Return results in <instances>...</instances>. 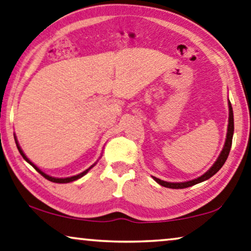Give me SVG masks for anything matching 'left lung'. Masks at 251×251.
Here are the masks:
<instances>
[{"label":"left lung","mask_w":251,"mask_h":251,"mask_svg":"<svg viewBox=\"0 0 251 251\" xmlns=\"http://www.w3.org/2000/svg\"><path fill=\"white\" fill-rule=\"evenodd\" d=\"M233 130H234L233 110H232V106H231V102L229 101V125H227L226 140V143H224V147H223L221 154L219 155L218 160H216L215 163L211 167V169H209L208 171H206V173H205L203 176H201V177L194 179V180L185 181V182H168V181H163V180H161V179H159V178H156V177H152V178L154 179V180L158 182V184L161 185V186L167 187V188H173V189L187 188V187L194 186V185L198 184V182L207 180V179L211 178L212 176H214L216 173H218V171L223 167V164L226 163L227 156H229V153H230V150H231V145H232Z\"/></svg>","instance_id":"obj_1"}]
</instances>
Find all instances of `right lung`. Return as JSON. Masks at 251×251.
<instances>
[{"mask_svg":"<svg viewBox=\"0 0 251 251\" xmlns=\"http://www.w3.org/2000/svg\"><path fill=\"white\" fill-rule=\"evenodd\" d=\"M16 143H17V148H18V150H19V152H20V154L22 155V158H24L25 161H27L28 163H30L31 164V166L35 168V169L38 171V173L43 176V177H45L47 179V180H50V181H53V182H57V184H66V182H71V181H74V180H76V179H78V178H81V177H83V176L88 173V171L91 169V168L95 166V164H93V166H91L89 168V169H87L85 171H83V173H81V174H78V175H76V176H73V177H67V178H54V177H50V176H48V175H46L45 173H43L42 170L39 169L38 167H36L35 164H33L31 161H30V160L27 158V156H25V154L24 153V151H22L21 150V148L19 147V144H18V142H17V138H16Z\"/></svg>","mask_w":251,"mask_h":251,"instance_id":"add662e5","label":"right lung"}]
</instances>
